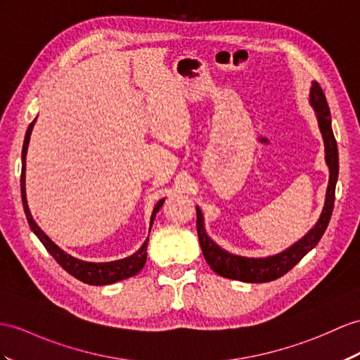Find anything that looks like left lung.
I'll return each mask as SVG.
<instances>
[{
  "instance_id": "left-lung-1",
  "label": "left lung",
  "mask_w": 360,
  "mask_h": 360,
  "mask_svg": "<svg viewBox=\"0 0 360 360\" xmlns=\"http://www.w3.org/2000/svg\"><path fill=\"white\" fill-rule=\"evenodd\" d=\"M310 102L314 111L318 114L319 128L326 143V160L330 168V180L327 188L326 205H323L322 214L316 226L307 233L302 240L293 244L292 248L278 253L275 257L267 258H244L236 257L232 253L218 248L217 244L209 238L205 232L203 226V215L201 210L197 207V233L201 250L207 264L210 266L215 274L229 279H238L244 283H269L274 279L281 278L288 270H292L297 262H300L307 253H309L326 232L330 223L333 206H335V192H336V181L339 175V154H338V143L335 134L331 129V119H330V108L323 94L321 85L318 82L311 84L310 90Z\"/></svg>"
}]
</instances>
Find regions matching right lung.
Returning a JSON list of instances; mask_svg holds the SVG:
<instances>
[{
  "label": "right lung",
  "mask_w": 360,
  "mask_h": 360,
  "mask_svg": "<svg viewBox=\"0 0 360 360\" xmlns=\"http://www.w3.org/2000/svg\"><path fill=\"white\" fill-rule=\"evenodd\" d=\"M34 120H37V119H34ZM34 120L29 125L27 131H25V139H24V145H22V169H21L22 206H24V212H25V217H27V221L32 227V231L41 240V243L44 244V248L49 250L50 255L58 261V264L63 267L65 271H68L70 275L75 276L76 279H79V281H82L85 284H90V285H107V284L122 281V279H127L129 276H134L145 266L148 240L143 243V246L134 253V255H131L128 258L119 259V261H111V262H86V261L76 259L72 255L65 253L64 250H60L56 246V244L39 229L38 224L33 221L29 206H27V200H25V185H24V183H25V154H27V146H29V140H30V134H32V128H33ZM163 201L165 200H160L159 203L155 205L153 217H151V224L154 221L155 214L159 212V209L163 206Z\"/></svg>",
  "instance_id": "obj_1"
}]
</instances>
